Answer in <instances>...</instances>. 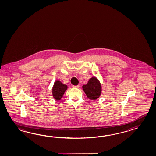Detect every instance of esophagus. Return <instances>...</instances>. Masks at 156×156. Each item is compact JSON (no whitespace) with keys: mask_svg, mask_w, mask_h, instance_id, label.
Returning a JSON list of instances; mask_svg holds the SVG:
<instances>
[{"mask_svg":"<svg viewBox=\"0 0 156 156\" xmlns=\"http://www.w3.org/2000/svg\"><path fill=\"white\" fill-rule=\"evenodd\" d=\"M73 88H79V87L80 86L79 85H73Z\"/></svg>","mask_w":156,"mask_h":156,"instance_id":"esophagus-1","label":"esophagus"}]
</instances>
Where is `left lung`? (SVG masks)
Instances as JSON below:
<instances>
[{
    "label": "left lung",
    "mask_w": 156,
    "mask_h": 156,
    "mask_svg": "<svg viewBox=\"0 0 156 156\" xmlns=\"http://www.w3.org/2000/svg\"><path fill=\"white\" fill-rule=\"evenodd\" d=\"M83 89L89 99L95 100L101 95L102 87L99 79L93 76L89 80L87 84L83 85Z\"/></svg>",
    "instance_id": "8db88e82"
}]
</instances>
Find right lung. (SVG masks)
Wrapping results in <instances>:
<instances>
[{
  "label": "right lung",
  "instance_id": "add662e5",
  "mask_svg": "<svg viewBox=\"0 0 156 156\" xmlns=\"http://www.w3.org/2000/svg\"><path fill=\"white\" fill-rule=\"evenodd\" d=\"M67 85L63 84L60 80L55 81L52 89L53 98L56 100L61 99L64 93L67 89Z\"/></svg>",
  "mask_w": 156,
  "mask_h": 156
}]
</instances>
